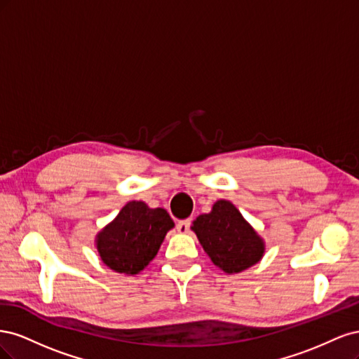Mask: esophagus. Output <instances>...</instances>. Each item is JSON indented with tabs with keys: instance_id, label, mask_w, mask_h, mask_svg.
Segmentation results:
<instances>
[{
	"instance_id": "1",
	"label": "esophagus",
	"mask_w": 359,
	"mask_h": 359,
	"mask_svg": "<svg viewBox=\"0 0 359 359\" xmlns=\"http://www.w3.org/2000/svg\"><path fill=\"white\" fill-rule=\"evenodd\" d=\"M190 220H181L177 223V231L180 233H187L190 231Z\"/></svg>"
}]
</instances>
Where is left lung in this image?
<instances>
[{
	"instance_id": "1",
	"label": "left lung",
	"mask_w": 359,
	"mask_h": 359,
	"mask_svg": "<svg viewBox=\"0 0 359 359\" xmlns=\"http://www.w3.org/2000/svg\"><path fill=\"white\" fill-rule=\"evenodd\" d=\"M205 253L215 266L236 274L253 266L265 253V243L229 201H217L208 214L193 222Z\"/></svg>"
}]
</instances>
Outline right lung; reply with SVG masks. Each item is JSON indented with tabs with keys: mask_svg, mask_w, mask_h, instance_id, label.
I'll return each instance as SVG.
<instances>
[{
	"mask_svg": "<svg viewBox=\"0 0 359 359\" xmlns=\"http://www.w3.org/2000/svg\"><path fill=\"white\" fill-rule=\"evenodd\" d=\"M173 226L166 210L132 201L97 235V252L103 264L116 273L137 274L156 257Z\"/></svg>",
	"mask_w": 359,
	"mask_h": 359,
	"instance_id": "right-lung-1",
	"label": "right lung"
}]
</instances>
